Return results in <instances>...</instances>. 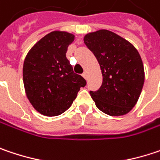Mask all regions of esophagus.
<instances>
[{"label": "esophagus", "instance_id": "obj_1", "mask_svg": "<svg viewBox=\"0 0 160 160\" xmlns=\"http://www.w3.org/2000/svg\"><path fill=\"white\" fill-rule=\"evenodd\" d=\"M83 76H84L86 79H87V73H86V71H85V72L83 73Z\"/></svg>", "mask_w": 160, "mask_h": 160}]
</instances>
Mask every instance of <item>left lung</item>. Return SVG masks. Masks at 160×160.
Returning a JSON list of instances; mask_svg holds the SVG:
<instances>
[{"label": "left lung", "instance_id": "left-lung-1", "mask_svg": "<svg viewBox=\"0 0 160 160\" xmlns=\"http://www.w3.org/2000/svg\"><path fill=\"white\" fill-rule=\"evenodd\" d=\"M84 42L96 56L103 75L101 87L90 91L97 108L109 116L126 115L135 107L144 85L138 52L129 42L108 30L87 33Z\"/></svg>", "mask_w": 160, "mask_h": 160}]
</instances>
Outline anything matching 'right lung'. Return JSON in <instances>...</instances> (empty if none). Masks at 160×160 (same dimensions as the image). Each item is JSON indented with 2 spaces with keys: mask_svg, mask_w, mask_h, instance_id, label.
<instances>
[{
  "mask_svg": "<svg viewBox=\"0 0 160 160\" xmlns=\"http://www.w3.org/2000/svg\"><path fill=\"white\" fill-rule=\"evenodd\" d=\"M74 36L54 31L30 50L23 63V84L30 103L39 113L55 117L69 108L86 81L74 74L66 58Z\"/></svg>",
  "mask_w": 160,
  "mask_h": 160,
  "instance_id": "add662e5",
  "label": "right lung"
}]
</instances>
